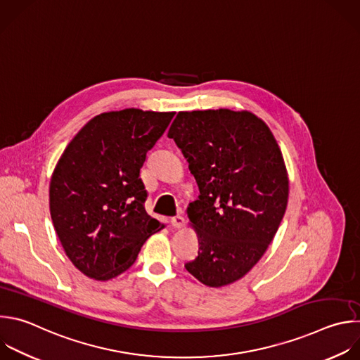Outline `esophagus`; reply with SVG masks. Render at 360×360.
Listing matches in <instances>:
<instances>
[{"mask_svg": "<svg viewBox=\"0 0 360 360\" xmlns=\"http://www.w3.org/2000/svg\"><path fill=\"white\" fill-rule=\"evenodd\" d=\"M184 223H185V219H184V216H181V214H176V216H174L172 219H171V224L174 226V227H182L184 226Z\"/></svg>", "mask_w": 360, "mask_h": 360, "instance_id": "1", "label": "esophagus"}]
</instances>
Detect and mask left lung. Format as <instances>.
<instances>
[{
  "mask_svg": "<svg viewBox=\"0 0 360 360\" xmlns=\"http://www.w3.org/2000/svg\"><path fill=\"white\" fill-rule=\"evenodd\" d=\"M168 137L199 186L188 216L199 237L185 269L209 287L242 278L262 259L283 220L288 178L270 129L249 111H181Z\"/></svg>",
  "mask_w": 360,
  "mask_h": 360,
  "instance_id": "8db88e82",
  "label": "left lung"
}]
</instances>
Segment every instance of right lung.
I'll return each mask as SVG.
<instances>
[{
    "instance_id": "1",
    "label": "right lung",
    "mask_w": 360,
    "mask_h": 360,
    "mask_svg": "<svg viewBox=\"0 0 360 360\" xmlns=\"http://www.w3.org/2000/svg\"><path fill=\"white\" fill-rule=\"evenodd\" d=\"M174 114H98L62 154L49 186L51 217L66 256L87 277L105 281L124 273L164 227L146 212L140 169Z\"/></svg>"
}]
</instances>
